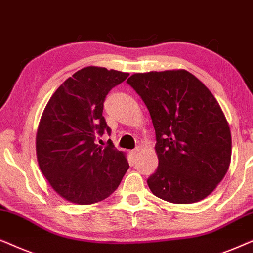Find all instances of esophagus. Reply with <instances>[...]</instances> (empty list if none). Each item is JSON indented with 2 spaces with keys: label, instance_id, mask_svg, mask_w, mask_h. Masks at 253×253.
Masks as SVG:
<instances>
[{
  "label": "esophagus",
  "instance_id": "34e87169",
  "mask_svg": "<svg viewBox=\"0 0 253 253\" xmlns=\"http://www.w3.org/2000/svg\"><path fill=\"white\" fill-rule=\"evenodd\" d=\"M137 154H139V150H137V149L133 150V151H130V155H132L133 157H136V156H137Z\"/></svg>",
  "mask_w": 253,
  "mask_h": 253
}]
</instances>
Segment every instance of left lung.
<instances>
[{"label": "left lung", "mask_w": 253, "mask_h": 253, "mask_svg": "<svg viewBox=\"0 0 253 253\" xmlns=\"http://www.w3.org/2000/svg\"><path fill=\"white\" fill-rule=\"evenodd\" d=\"M127 83L146 104L156 134L150 191L172 204L205 199L231 160L230 128L213 93L184 69L137 73Z\"/></svg>", "instance_id": "8db88e82"}]
</instances>
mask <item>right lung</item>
I'll list each match as a JSON object with an SVG mask.
<instances>
[{"instance_id": "1", "label": "right lung", "mask_w": 253, "mask_h": 253, "mask_svg": "<svg viewBox=\"0 0 253 253\" xmlns=\"http://www.w3.org/2000/svg\"><path fill=\"white\" fill-rule=\"evenodd\" d=\"M128 73L85 67L67 79L47 103L36 139L40 170L63 199L77 205L98 203L119 186L129 164L111 140L105 148L96 136L110 135L103 117L110 90Z\"/></svg>"}]
</instances>
